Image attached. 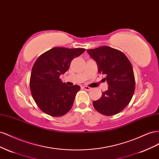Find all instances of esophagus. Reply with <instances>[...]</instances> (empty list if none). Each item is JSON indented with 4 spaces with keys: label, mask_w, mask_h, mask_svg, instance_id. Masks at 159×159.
Here are the masks:
<instances>
[{
    "label": "esophagus",
    "mask_w": 159,
    "mask_h": 159,
    "mask_svg": "<svg viewBox=\"0 0 159 159\" xmlns=\"http://www.w3.org/2000/svg\"><path fill=\"white\" fill-rule=\"evenodd\" d=\"M82 88H83V89H85V90H86V91H89V90H91V88L88 87V86H86V85H84Z\"/></svg>",
    "instance_id": "34e87169"
}]
</instances>
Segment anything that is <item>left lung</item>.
<instances>
[{"instance_id": "8db88e82", "label": "left lung", "mask_w": 159, "mask_h": 159, "mask_svg": "<svg viewBox=\"0 0 159 159\" xmlns=\"http://www.w3.org/2000/svg\"><path fill=\"white\" fill-rule=\"evenodd\" d=\"M96 61L98 71L106 75L109 85L102 97L93 102L98 112L107 116L119 113L131 102L135 80L131 62L123 53L109 46L87 50Z\"/></svg>"}]
</instances>
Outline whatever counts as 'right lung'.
<instances>
[{"label": "right lung", "instance_id": "1", "mask_svg": "<svg viewBox=\"0 0 159 159\" xmlns=\"http://www.w3.org/2000/svg\"><path fill=\"white\" fill-rule=\"evenodd\" d=\"M85 51L55 47L38 57L32 69L30 88L33 99L43 112L60 117L70 110L80 87L66 85L60 75L68 70L74 57Z\"/></svg>", "mask_w": 159, "mask_h": 159}]
</instances>
